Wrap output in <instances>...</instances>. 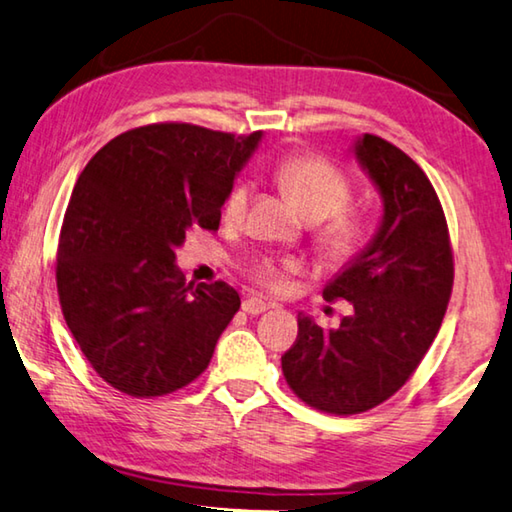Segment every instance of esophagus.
I'll return each mask as SVG.
<instances>
[{
  "mask_svg": "<svg viewBox=\"0 0 512 512\" xmlns=\"http://www.w3.org/2000/svg\"><path fill=\"white\" fill-rule=\"evenodd\" d=\"M267 308H270V304H267V301H263V299H258V297H249V299L242 301V311H245L247 315H261V313L267 311Z\"/></svg>",
  "mask_w": 512,
  "mask_h": 512,
  "instance_id": "1",
  "label": "esophagus"
}]
</instances>
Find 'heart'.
<instances>
[{
    "mask_svg": "<svg viewBox=\"0 0 512 512\" xmlns=\"http://www.w3.org/2000/svg\"><path fill=\"white\" fill-rule=\"evenodd\" d=\"M274 177L288 192L290 199L306 220L317 222L313 231L315 251L331 265H345L358 254L365 242V222L351 211L354 188L345 172L329 158L315 154H297L276 165ZM249 183L238 181L226 192L222 204L224 222L236 224L242 220L249 204ZM297 272V263L290 258L261 256L247 267L249 279L258 288L281 290L288 274Z\"/></svg>",
    "mask_w": 512,
    "mask_h": 512,
    "instance_id": "b5f03b06",
    "label": "heart"
}]
</instances>
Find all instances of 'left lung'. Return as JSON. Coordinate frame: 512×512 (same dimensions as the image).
<instances>
[{
    "label": "left lung",
    "instance_id": "obj_1",
    "mask_svg": "<svg viewBox=\"0 0 512 512\" xmlns=\"http://www.w3.org/2000/svg\"><path fill=\"white\" fill-rule=\"evenodd\" d=\"M356 158L383 197L374 240L324 288L354 313L324 331L299 315L295 345L281 356L290 390L315 410L358 415L404 385L440 331L454 288V251L438 192L413 158L365 133Z\"/></svg>",
    "mask_w": 512,
    "mask_h": 512
}]
</instances>
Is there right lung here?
I'll list each match as a JSON object with an SVG mask.
<instances>
[{"mask_svg": "<svg viewBox=\"0 0 512 512\" xmlns=\"http://www.w3.org/2000/svg\"><path fill=\"white\" fill-rule=\"evenodd\" d=\"M263 133L158 122L124 131L79 174L56 249L61 311L111 388L152 399L211 363L240 308L229 283H186L174 249L220 229L233 179Z\"/></svg>", "mask_w": 512, "mask_h": 512, "instance_id": "1", "label": "right lung"}]
</instances>
